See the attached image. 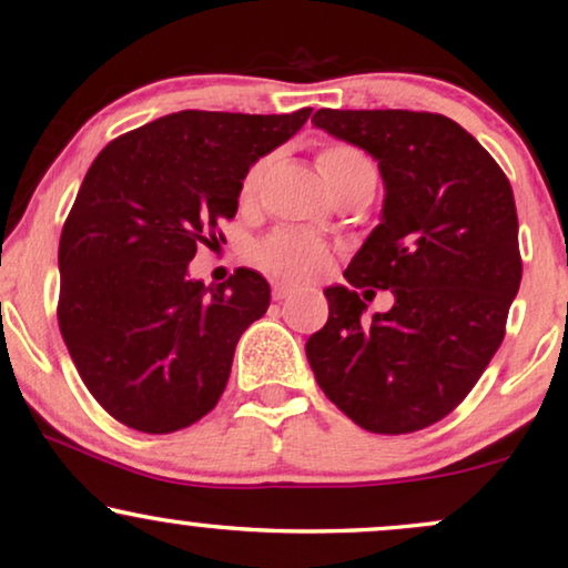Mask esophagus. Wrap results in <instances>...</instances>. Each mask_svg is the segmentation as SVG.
<instances>
[{"instance_id":"1","label":"esophagus","mask_w":568,"mask_h":568,"mask_svg":"<svg viewBox=\"0 0 568 568\" xmlns=\"http://www.w3.org/2000/svg\"><path fill=\"white\" fill-rule=\"evenodd\" d=\"M295 293V285H291V283H273V298L275 301H283V298H287V295H293Z\"/></svg>"}]
</instances>
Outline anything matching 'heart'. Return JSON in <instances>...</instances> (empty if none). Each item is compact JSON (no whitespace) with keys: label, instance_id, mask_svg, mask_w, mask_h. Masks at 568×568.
Wrapping results in <instances>:
<instances>
[{"label":"heart","instance_id":"heart-1","mask_svg":"<svg viewBox=\"0 0 568 568\" xmlns=\"http://www.w3.org/2000/svg\"><path fill=\"white\" fill-rule=\"evenodd\" d=\"M318 170H322L324 180L329 182V187L345 180L375 182L373 164L367 162L361 151L353 146H345V143L326 146L322 154H318ZM265 172H267L265 159L246 172V178L242 182L244 201H252V197L257 195ZM257 262L267 270L270 275L287 277V281H311V277L324 273L326 262H329V254H326V246L322 242H316V239L311 236L275 234L257 250Z\"/></svg>","mask_w":568,"mask_h":568}]
</instances>
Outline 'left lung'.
<instances>
[{
  "instance_id": "1",
  "label": "left lung",
  "mask_w": 568,
  "mask_h": 568,
  "mask_svg": "<svg viewBox=\"0 0 568 568\" xmlns=\"http://www.w3.org/2000/svg\"><path fill=\"white\" fill-rule=\"evenodd\" d=\"M311 123L371 154L383 180L381 221L345 270L349 285L324 291L329 318L306 342L311 371L363 429H425L466 398L505 339L523 281L513 187L445 115L322 108ZM365 284L394 292L395 306L365 320Z\"/></svg>"
}]
</instances>
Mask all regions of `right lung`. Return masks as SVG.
Returning <instances> with one entry per match:
<instances>
[{"instance_id": "obj_1", "label": "right lung", "mask_w": 568, "mask_h": 568, "mask_svg": "<svg viewBox=\"0 0 568 568\" xmlns=\"http://www.w3.org/2000/svg\"><path fill=\"white\" fill-rule=\"evenodd\" d=\"M308 115L180 110L92 162L61 231L59 326L84 386L118 422L166 435L219 404L270 283L239 267L211 287L187 265L236 215L250 166Z\"/></svg>"}]
</instances>
